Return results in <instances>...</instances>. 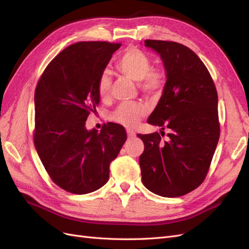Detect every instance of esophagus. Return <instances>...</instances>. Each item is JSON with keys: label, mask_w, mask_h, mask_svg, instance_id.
<instances>
[{"label": "esophagus", "mask_w": 249, "mask_h": 249, "mask_svg": "<svg viewBox=\"0 0 249 249\" xmlns=\"http://www.w3.org/2000/svg\"><path fill=\"white\" fill-rule=\"evenodd\" d=\"M126 134H127V137L129 138H134L135 136H136V133H135L133 130L131 129H127L126 130Z\"/></svg>", "instance_id": "34e87169"}]
</instances>
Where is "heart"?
Wrapping results in <instances>:
<instances>
[{
  "label": "heart",
  "mask_w": 249,
  "mask_h": 249,
  "mask_svg": "<svg viewBox=\"0 0 249 249\" xmlns=\"http://www.w3.org/2000/svg\"><path fill=\"white\" fill-rule=\"evenodd\" d=\"M117 70L125 77L139 82V87L148 95L159 94L165 85V74L159 69H152V60L136 48L127 49L116 63ZM112 80L108 70H104L96 82V92L100 99L110 95ZM147 114V108L139 103H123L109 113V119L124 126L132 127Z\"/></svg>",
  "instance_id": "1"
}]
</instances>
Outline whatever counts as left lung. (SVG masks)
<instances>
[{
  "mask_svg": "<svg viewBox=\"0 0 249 249\" xmlns=\"http://www.w3.org/2000/svg\"><path fill=\"white\" fill-rule=\"evenodd\" d=\"M162 58L167 80L147 123L162 127L137 136L142 183L164 197L193 191L205 180L220 135L218 95L212 77L195 53L175 41H144ZM164 129L170 133L160 139Z\"/></svg>",
  "mask_w": 249,
  "mask_h": 249,
  "instance_id": "left-lung-1",
  "label": "left lung"
}]
</instances>
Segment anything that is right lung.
<instances>
[{"label": "right lung", "instance_id": "1", "mask_svg": "<svg viewBox=\"0 0 249 249\" xmlns=\"http://www.w3.org/2000/svg\"><path fill=\"white\" fill-rule=\"evenodd\" d=\"M122 44L81 41L52 60L34 94V145L51 179L61 189L86 194L109 179L110 163L126 140L123 125L108 123L101 132L85 122L100 103L96 82Z\"/></svg>", "mask_w": 249, "mask_h": 249}]
</instances>
